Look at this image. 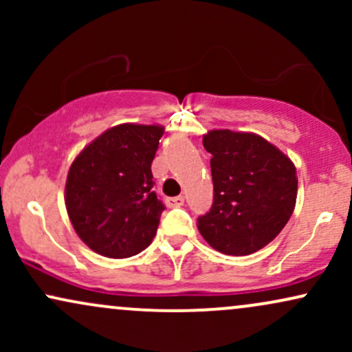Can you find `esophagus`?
<instances>
[{
  "label": "esophagus",
  "instance_id": "1",
  "mask_svg": "<svg viewBox=\"0 0 352 352\" xmlns=\"http://www.w3.org/2000/svg\"><path fill=\"white\" fill-rule=\"evenodd\" d=\"M185 204V199L182 195L173 197V199H168V207H182Z\"/></svg>",
  "mask_w": 352,
  "mask_h": 352
}]
</instances>
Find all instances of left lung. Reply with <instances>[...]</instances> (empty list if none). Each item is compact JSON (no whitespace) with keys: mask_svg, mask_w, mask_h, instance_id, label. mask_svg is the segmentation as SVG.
Returning a JSON list of instances; mask_svg holds the SVG:
<instances>
[{"mask_svg":"<svg viewBox=\"0 0 352 352\" xmlns=\"http://www.w3.org/2000/svg\"><path fill=\"white\" fill-rule=\"evenodd\" d=\"M212 153L213 205L199 232L217 252L245 256L274 240L293 215L296 167L288 155L253 132L215 129L204 135Z\"/></svg>","mask_w":352,"mask_h":352,"instance_id":"obj_1","label":"left lung"}]
</instances>
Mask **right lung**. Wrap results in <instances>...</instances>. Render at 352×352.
<instances>
[{"mask_svg":"<svg viewBox=\"0 0 352 352\" xmlns=\"http://www.w3.org/2000/svg\"><path fill=\"white\" fill-rule=\"evenodd\" d=\"M162 125L119 124L80 151L67 172L64 201L80 240L107 258H129L152 243L164 204L151 165Z\"/></svg>","mask_w":352,"mask_h":352,"instance_id":"add662e5","label":"right lung"}]
</instances>
